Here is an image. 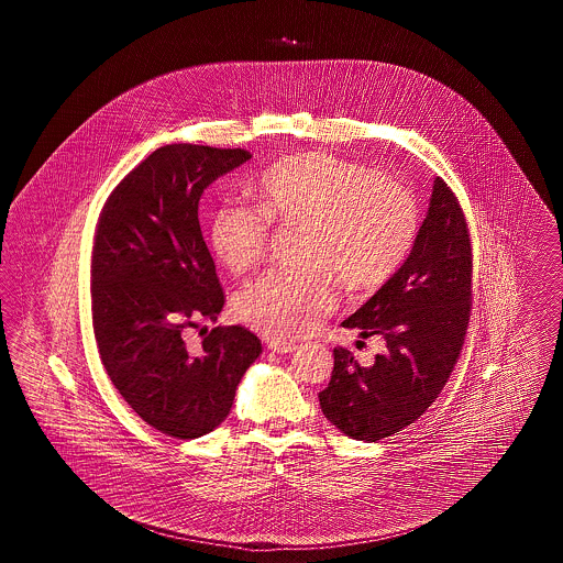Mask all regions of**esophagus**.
Returning <instances> with one entry per match:
<instances>
[{
    "mask_svg": "<svg viewBox=\"0 0 563 563\" xmlns=\"http://www.w3.org/2000/svg\"><path fill=\"white\" fill-rule=\"evenodd\" d=\"M268 349L278 352V354H287V352H294L297 346H295L294 342H289V340L274 338V340H268Z\"/></svg>",
    "mask_w": 563,
    "mask_h": 563,
    "instance_id": "34e87169",
    "label": "esophagus"
}]
</instances>
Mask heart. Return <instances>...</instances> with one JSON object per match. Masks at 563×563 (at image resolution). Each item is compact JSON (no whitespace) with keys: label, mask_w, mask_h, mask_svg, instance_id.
Masks as SVG:
<instances>
[{"label":"heart","mask_w":563,"mask_h":563,"mask_svg":"<svg viewBox=\"0 0 563 563\" xmlns=\"http://www.w3.org/2000/svg\"><path fill=\"white\" fill-rule=\"evenodd\" d=\"M255 191L260 209L228 202L214 211L209 244L225 268L244 274L266 257L269 221L299 225L301 264L268 269L234 297L242 322L276 338L312 333L335 308L338 283L352 294L386 285L418 236L411 189L327 152L276 162Z\"/></svg>","instance_id":"1"}]
</instances>
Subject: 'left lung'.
I'll return each mask as SVG.
<instances>
[{
  "mask_svg": "<svg viewBox=\"0 0 563 563\" xmlns=\"http://www.w3.org/2000/svg\"><path fill=\"white\" fill-rule=\"evenodd\" d=\"M468 223L450 186L437 177L429 213L393 278L342 322L386 350L361 367L349 349L333 350L324 418L356 441H379L413 424L437 401L464 346L473 308Z\"/></svg>",
  "mask_w": 563,
  "mask_h": 563,
  "instance_id": "left-lung-1",
  "label": "left lung"
}]
</instances>
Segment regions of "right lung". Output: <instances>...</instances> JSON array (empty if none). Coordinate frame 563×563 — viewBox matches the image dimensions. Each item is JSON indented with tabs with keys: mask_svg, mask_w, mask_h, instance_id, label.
<instances>
[{
	"mask_svg": "<svg viewBox=\"0 0 563 563\" xmlns=\"http://www.w3.org/2000/svg\"><path fill=\"white\" fill-rule=\"evenodd\" d=\"M246 161L241 147L164 145L115 186L97 223L90 297L101 363L134 413L175 439L217 429L262 352L241 324L202 327L200 346L186 342L225 303L198 202Z\"/></svg>",
	"mask_w": 563,
	"mask_h": 563,
	"instance_id": "add662e5",
	"label": "right lung"
}]
</instances>
